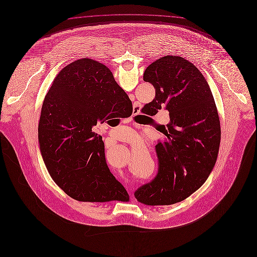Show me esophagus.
I'll use <instances>...</instances> for the list:
<instances>
[{"instance_id":"1","label":"esophagus","mask_w":257,"mask_h":257,"mask_svg":"<svg viewBox=\"0 0 257 257\" xmlns=\"http://www.w3.org/2000/svg\"><path fill=\"white\" fill-rule=\"evenodd\" d=\"M140 110H141V106H140V105H137V104H135V112L136 117H141V115H139Z\"/></svg>"}]
</instances>
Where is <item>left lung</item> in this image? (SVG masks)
I'll use <instances>...</instances> for the list:
<instances>
[{
	"mask_svg": "<svg viewBox=\"0 0 257 257\" xmlns=\"http://www.w3.org/2000/svg\"><path fill=\"white\" fill-rule=\"evenodd\" d=\"M144 81L156 89L146 104L151 116L162 107L170 121L162 126L156 145L158 173L136 189L135 198L147 205H171L188 198L210 175L217 158L220 122L215 99L202 73L179 56H165L146 68Z\"/></svg>",
	"mask_w": 257,
	"mask_h": 257,
	"instance_id": "left-lung-1",
	"label": "left lung"
}]
</instances>
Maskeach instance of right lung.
<instances>
[{
  "label": "right lung",
  "mask_w": 257,
  "mask_h": 257,
  "mask_svg": "<svg viewBox=\"0 0 257 257\" xmlns=\"http://www.w3.org/2000/svg\"><path fill=\"white\" fill-rule=\"evenodd\" d=\"M127 118L133 103L108 68L80 59L63 68L45 95L39 123L42 158L55 183L78 201H127L109 170L96 123Z\"/></svg>",
  "instance_id": "add662e5"
}]
</instances>
